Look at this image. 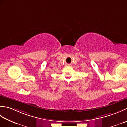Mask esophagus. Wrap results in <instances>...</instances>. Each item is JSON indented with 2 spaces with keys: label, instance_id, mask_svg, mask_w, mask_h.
I'll list each match as a JSON object with an SVG mask.
<instances>
[{
  "label": "esophagus",
  "instance_id": "34e87169",
  "mask_svg": "<svg viewBox=\"0 0 127 127\" xmlns=\"http://www.w3.org/2000/svg\"><path fill=\"white\" fill-rule=\"evenodd\" d=\"M66 66H70V65H69V64H66Z\"/></svg>",
  "mask_w": 127,
  "mask_h": 127
}]
</instances>
